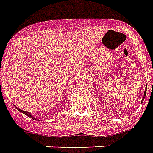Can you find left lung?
<instances>
[{
    "label": "left lung",
    "instance_id": "1",
    "mask_svg": "<svg viewBox=\"0 0 153 153\" xmlns=\"http://www.w3.org/2000/svg\"><path fill=\"white\" fill-rule=\"evenodd\" d=\"M146 91H147V89H145V91H144V96H143V100H142V101H143V100H144V98H145V95H146Z\"/></svg>",
    "mask_w": 153,
    "mask_h": 153
}]
</instances>
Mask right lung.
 <instances>
[{"instance_id": "right-lung-1", "label": "right lung", "mask_w": 153, "mask_h": 153, "mask_svg": "<svg viewBox=\"0 0 153 153\" xmlns=\"http://www.w3.org/2000/svg\"><path fill=\"white\" fill-rule=\"evenodd\" d=\"M18 110H19V112H21V113H22L23 114H25V115H27V116H28V117H30V118H32V119H35L36 120V117H34V116H32V114H30V113H29V112H26V111H23V110H22V109H19V108H16Z\"/></svg>"}]
</instances>
